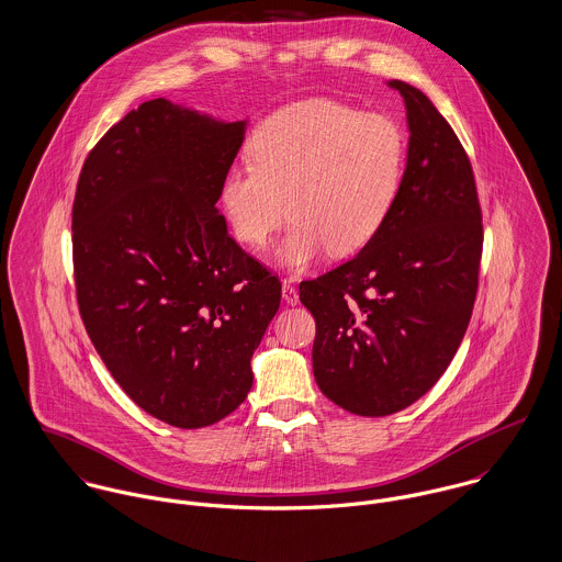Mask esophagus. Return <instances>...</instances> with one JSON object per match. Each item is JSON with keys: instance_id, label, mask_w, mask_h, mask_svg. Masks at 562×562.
Returning a JSON list of instances; mask_svg holds the SVG:
<instances>
[{"instance_id": "esophagus-1", "label": "esophagus", "mask_w": 562, "mask_h": 562, "mask_svg": "<svg viewBox=\"0 0 562 562\" xmlns=\"http://www.w3.org/2000/svg\"><path fill=\"white\" fill-rule=\"evenodd\" d=\"M282 297L289 306H297L300 304V295H297V289L291 284V282H282Z\"/></svg>"}]
</instances>
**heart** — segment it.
I'll return each instance as SVG.
<instances>
[{"instance_id":"1","label":"heart","mask_w":562,"mask_h":562,"mask_svg":"<svg viewBox=\"0 0 562 562\" xmlns=\"http://www.w3.org/2000/svg\"><path fill=\"white\" fill-rule=\"evenodd\" d=\"M251 165L231 168L220 204L235 239L262 250L286 215L278 260L304 271L325 251L347 256L383 228L405 170L398 125L360 114L338 101L312 97L291 103L256 126Z\"/></svg>"}]
</instances>
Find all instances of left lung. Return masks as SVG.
Here are the masks:
<instances>
[{
  "label": "left lung",
  "mask_w": 562,
  "mask_h": 562,
  "mask_svg": "<svg viewBox=\"0 0 562 562\" xmlns=\"http://www.w3.org/2000/svg\"><path fill=\"white\" fill-rule=\"evenodd\" d=\"M407 114L396 202L356 258L300 284L316 321L312 371L356 416H387L427 394L454 358L479 289L483 224L470 159L418 88L392 79Z\"/></svg>",
  "instance_id": "left-lung-1"
}]
</instances>
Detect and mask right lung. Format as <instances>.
<instances>
[{
  "label": "right lung",
  "instance_id": "1",
  "mask_svg": "<svg viewBox=\"0 0 562 562\" xmlns=\"http://www.w3.org/2000/svg\"><path fill=\"white\" fill-rule=\"evenodd\" d=\"M246 126L146 101L90 150L75 193L86 331L128 398L179 429L246 401L251 356L280 308V280L215 206Z\"/></svg>",
  "mask_w": 562,
  "mask_h": 562
}]
</instances>
